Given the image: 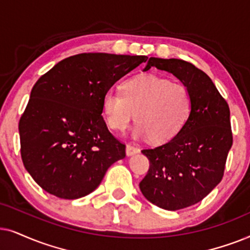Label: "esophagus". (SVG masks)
I'll list each match as a JSON object with an SVG mask.
<instances>
[{"label": "esophagus", "mask_w": 250, "mask_h": 250, "mask_svg": "<svg viewBox=\"0 0 250 250\" xmlns=\"http://www.w3.org/2000/svg\"><path fill=\"white\" fill-rule=\"evenodd\" d=\"M138 152H139V148L136 147V146H134V145H131V144H128L127 147H125V153H127L128 156L134 155Z\"/></svg>", "instance_id": "esophagus-1"}]
</instances>
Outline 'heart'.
Segmentation results:
<instances>
[{"mask_svg": "<svg viewBox=\"0 0 250 250\" xmlns=\"http://www.w3.org/2000/svg\"><path fill=\"white\" fill-rule=\"evenodd\" d=\"M121 93L106 92L102 113L112 130L125 131L135 120L134 136L165 144L181 131L192 111V95L182 83L154 74L128 79Z\"/></svg>", "mask_w": 250, "mask_h": 250, "instance_id": "heart-1", "label": "heart"}]
</instances>
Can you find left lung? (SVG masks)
<instances>
[{"instance_id":"1","label":"left lung","mask_w":250,"mask_h":250,"mask_svg":"<svg viewBox=\"0 0 250 250\" xmlns=\"http://www.w3.org/2000/svg\"><path fill=\"white\" fill-rule=\"evenodd\" d=\"M156 67L175 75L192 95V111L181 131L165 144L144 148L149 169L139 188L149 202L178 210L201 201L224 175L232 137L229 108L211 79L182 59L151 57Z\"/></svg>"}]
</instances>
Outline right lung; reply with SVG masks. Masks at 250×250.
Instances as JSON below:
<instances>
[{
    "mask_svg": "<svg viewBox=\"0 0 250 250\" xmlns=\"http://www.w3.org/2000/svg\"><path fill=\"white\" fill-rule=\"evenodd\" d=\"M146 56L79 53L62 59L33 86L19 121L21 160L50 194L79 199L95 191L125 145L107 129L102 102Z\"/></svg>",
    "mask_w": 250,
    "mask_h": 250,
    "instance_id": "1",
    "label": "right lung"
}]
</instances>
